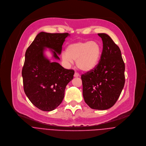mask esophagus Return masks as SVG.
<instances>
[{"mask_svg": "<svg viewBox=\"0 0 146 146\" xmlns=\"http://www.w3.org/2000/svg\"><path fill=\"white\" fill-rule=\"evenodd\" d=\"M74 77H75V78H77V77H79L80 75H79V74H78V73H77V72H75V74H74Z\"/></svg>", "mask_w": 146, "mask_h": 146, "instance_id": "34e87169", "label": "esophagus"}]
</instances>
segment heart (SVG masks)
I'll list each match as a JSON object with an SVG mask.
<instances>
[{
  "instance_id": "1",
  "label": "heart",
  "mask_w": 146,
  "mask_h": 146,
  "mask_svg": "<svg viewBox=\"0 0 146 146\" xmlns=\"http://www.w3.org/2000/svg\"><path fill=\"white\" fill-rule=\"evenodd\" d=\"M102 44L97 41L79 42L68 45L62 59L68 63L76 61V66L80 70L88 72L98 65L102 54Z\"/></svg>"
}]
</instances>
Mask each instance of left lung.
Masks as SVG:
<instances>
[{
	"instance_id": "8db88e82",
	"label": "left lung",
	"mask_w": 146,
	"mask_h": 146,
	"mask_svg": "<svg viewBox=\"0 0 146 146\" xmlns=\"http://www.w3.org/2000/svg\"><path fill=\"white\" fill-rule=\"evenodd\" d=\"M103 41L99 63L92 70L81 76L83 96L92 109L104 110L118 99L125 83V65L119 47L110 36L98 34Z\"/></svg>"
}]
</instances>
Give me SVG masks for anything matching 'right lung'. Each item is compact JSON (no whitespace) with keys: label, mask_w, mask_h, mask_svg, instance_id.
Instances as JSON below:
<instances>
[{"label":"right lung","mask_w":146,"mask_h":146,"mask_svg":"<svg viewBox=\"0 0 146 146\" xmlns=\"http://www.w3.org/2000/svg\"><path fill=\"white\" fill-rule=\"evenodd\" d=\"M70 36L40 32L26 50L22 72L24 91L30 102L42 111H51L59 106L66 86L74 78V70L51 61L60 60L62 45ZM47 48L52 54L51 60L45 54Z\"/></svg>","instance_id":"right-lung-1"}]
</instances>
